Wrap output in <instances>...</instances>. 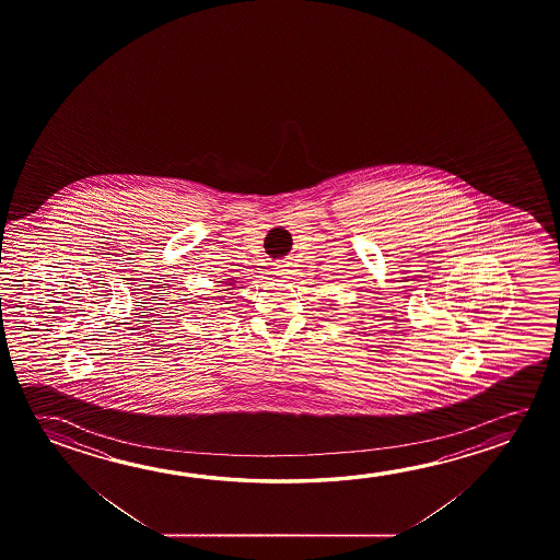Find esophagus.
I'll return each instance as SVG.
<instances>
[{"label":"esophagus","instance_id":"34e87169","mask_svg":"<svg viewBox=\"0 0 560 560\" xmlns=\"http://www.w3.org/2000/svg\"><path fill=\"white\" fill-rule=\"evenodd\" d=\"M277 276L289 277L291 276V271H293V261H277L276 264Z\"/></svg>","mask_w":560,"mask_h":560}]
</instances>
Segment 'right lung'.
Returning <instances> with one entry per match:
<instances>
[{
    "label": "right lung",
    "mask_w": 560,
    "mask_h": 560,
    "mask_svg": "<svg viewBox=\"0 0 560 560\" xmlns=\"http://www.w3.org/2000/svg\"><path fill=\"white\" fill-rule=\"evenodd\" d=\"M229 281H232V279H229ZM224 291H229V289H224Z\"/></svg>",
    "instance_id": "obj_1"
}]
</instances>
